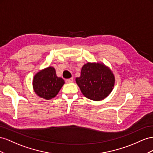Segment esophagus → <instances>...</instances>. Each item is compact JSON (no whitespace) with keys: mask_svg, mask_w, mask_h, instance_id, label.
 Listing matches in <instances>:
<instances>
[{"mask_svg":"<svg viewBox=\"0 0 153 153\" xmlns=\"http://www.w3.org/2000/svg\"><path fill=\"white\" fill-rule=\"evenodd\" d=\"M74 81V78L73 77H71V78H69V79H66V82H67V83H70V82H72Z\"/></svg>","mask_w":153,"mask_h":153,"instance_id":"1","label":"esophagus"}]
</instances>
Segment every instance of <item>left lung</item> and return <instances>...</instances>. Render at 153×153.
<instances>
[{
    "label": "left lung",
    "instance_id": "8db88e82",
    "mask_svg": "<svg viewBox=\"0 0 153 153\" xmlns=\"http://www.w3.org/2000/svg\"><path fill=\"white\" fill-rule=\"evenodd\" d=\"M76 81L82 94L93 101H101L111 93L115 84V77L111 70L99 63L83 65L81 76Z\"/></svg>",
    "mask_w": 153,
    "mask_h": 153
}]
</instances>
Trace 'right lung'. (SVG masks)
Listing matches in <instances>:
<instances>
[{
  "mask_svg": "<svg viewBox=\"0 0 153 153\" xmlns=\"http://www.w3.org/2000/svg\"><path fill=\"white\" fill-rule=\"evenodd\" d=\"M65 83L64 80L56 76L55 69L49 67L38 72L33 79V88L40 97L51 99L56 97Z\"/></svg>",
  "mask_w": 153,
  "mask_h": 153,
  "instance_id": "add662e5",
  "label": "right lung"
}]
</instances>
